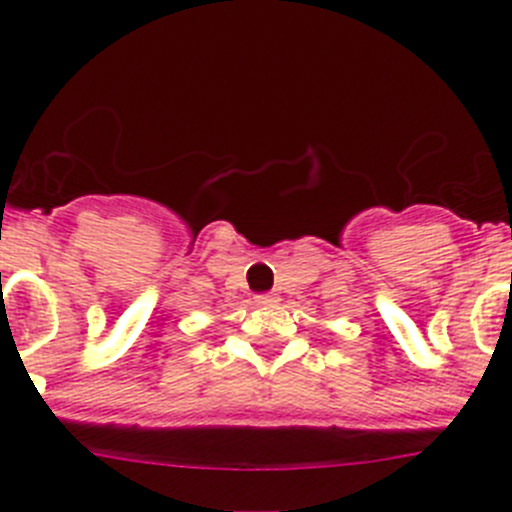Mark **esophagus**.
Masks as SVG:
<instances>
[{
    "mask_svg": "<svg viewBox=\"0 0 512 512\" xmlns=\"http://www.w3.org/2000/svg\"><path fill=\"white\" fill-rule=\"evenodd\" d=\"M253 302H256V305H261V307H269V305H277L279 297L277 295H256V297H253Z\"/></svg>",
    "mask_w": 512,
    "mask_h": 512,
    "instance_id": "esophagus-1",
    "label": "esophagus"
}]
</instances>
